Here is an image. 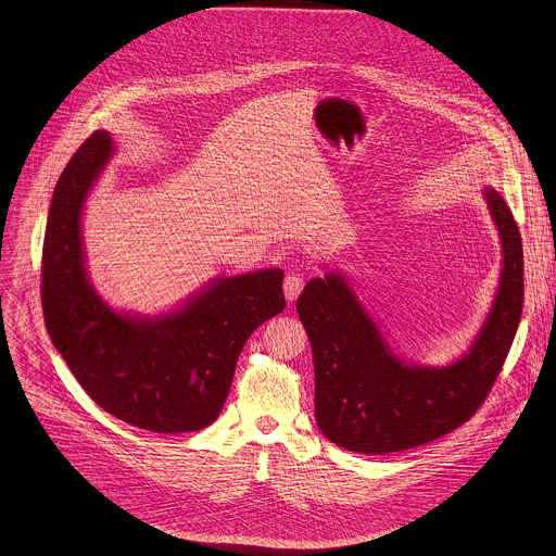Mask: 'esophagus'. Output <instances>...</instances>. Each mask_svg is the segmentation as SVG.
<instances>
[{
    "mask_svg": "<svg viewBox=\"0 0 556 556\" xmlns=\"http://www.w3.org/2000/svg\"><path fill=\"white\" fill-rule=\"evenodd\" d=\"M304 291V278L300 274H289L285 278V295L289 302L298 300V295Z\"/></svg>",
    "mask_w": 556,
    "mask_h": 556,
    "instance_id": "34e87169",
    "label": "esophagus"
}]
</instances>
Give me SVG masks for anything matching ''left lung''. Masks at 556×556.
Returning a JSON list of instances; mask_svg holds the SVG:
<instances>
[{
	"mask_svg": "<svg viewBox=\"0 0 556 556\" xmlns=\"http://www.w3.org/2000/svg\"><path fill=\"white\" fill-rule=\"evenodd\" d=\"M483 197L503 245L501 285L469 353L445 368L404 364L390 351L340 274L306 285L298 315L313 344L320 432L357 454H392L430 443L469 421L511 349L525 302V256L503 197Z\"/></svg>",
	"mask_w": 556,
	"mask_h": 556,
	"instance_id": "left-lung-1",
	"label": "left lung"
}]
</instances>
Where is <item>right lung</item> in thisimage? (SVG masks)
Instances as JSON below:
<instances>
[{
	"mask_svg": "<svg viewBox=\"0 0 556 556\" xmlns=\"http://www.w3.org/2000/svg\"><path fill=\"white\" fill-rule=\"evenodd\" d=\"M113 150L96 130L55 186L42 245L47 331L100 408L150 432H197L220 415L250 333L285 311V271L216 278L162 317L109 308L85 271L80 212Z\"/></svg>",
	"mask_w": 556,
	"mask_h": 556,
	"instance_id": "add662e5",
	"label": "right lung"
}]
</instances>
